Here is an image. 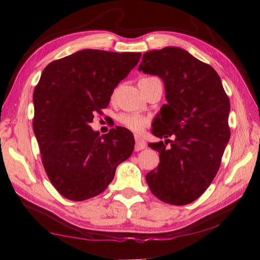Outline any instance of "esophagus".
Masks as SVG:
<instances>
[{
    "mask_svg": "<svg viewBox=\"0 0 260 260\" xmlns=\"http://www.w3.org/2000/svg\"><path fill=\"white\" fill-rule=\"evenodd\" d=\"M146 147H147L146 142H144V141L141 138H139V136H135V151L143 150Z\"/></svg>",
    "mask_w": 260,
    "mask_h": 260,
    "instance_id": "34e87169",
    "label": "esophagus"
}]
</instances>
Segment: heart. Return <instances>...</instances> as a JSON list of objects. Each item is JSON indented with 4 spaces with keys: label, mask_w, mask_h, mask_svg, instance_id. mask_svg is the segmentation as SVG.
Here are the masks:
<instances>
[{
    "label": "heart",
    "mask_w": 260,
    "mask_h": 260,
    "mask_svg": "<svg viewBox=\"0 0 260 260\" xmlns=\"http://www.w3.org/2000/svg\"><path fill=\"white\" fill-rule=\"evenodd\" d=\"M118 122L121 126L126 127L134 133H140L142 132L149 124V119L140 114H133V113H121L118 116Z\"/></svg>",
    "instance_id": "heart-1"
}]
</instances>
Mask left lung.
Returning a JSON list of instances; mask_svg holds the SVG:
<instances>
[{"label":"left lung","mask_w":260,"mask_h":260,"mask_svg":"<svg viewBox=\"0 0 260 260\" xmlns=\"http://www.w3.org/2000/svg\"><path fill=\"white\" fill-rule=\"evenodd\" d=\"M139 71L160 77L167 100L153 121L152 134L166 140L149 143L159 164L146 175L148 186L167 204H189L218 173L231 138L230 99L214 69L180 48L146 52Z\"/></svg>","instance_id":"obj_1"}]
</instances>
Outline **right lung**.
Masks as SVG:
<instances>
[{"label":"right lung","mask_w":260,"mask_h":260,"mask_svg":"<svg viewBox=\"0 0 260 260\" xmlns=\"http://www.w3.org/2000/svg\"><path fill=\"white\" fill-rule=\"evenodd\" d=\"M140 52L85 49L51 61L33 93V131L52 186L74 202L103 192L134 150L124 127L100 135L90 127L113 89L139 63Z\"/></svg>","instance_id":"add662e5"}]
</instances>
